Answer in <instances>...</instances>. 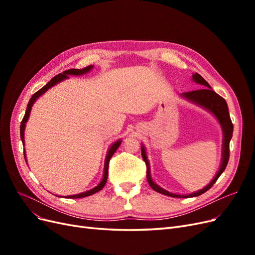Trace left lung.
<instances>
[{"label": "left lung", "mask_w": 255, "mask_h": 255, "mask_svg": "<svg viewBox=\"0 0 255 255\" xmlns=\"http://www.w3.org/2000/svg\"><path fill=\"white\" fill-rule=\"evenodd\" d=\"M192 81L197 84L202 85V86H205V88L189 91V92H183V94H181V97L191 103L202 107V109L206 110L207 112H210L211 114H213L215 116L216 119L218 120L219 125L221 127V129H222V134H223L221 165L219 167L218 172L216 173V175L214 176V179L210 182V184H207L204 188L192 192V194H189V195L173 194V192H169L166 189L161 188L152 180L150 163L148 160V156H146L144 145L141 144V155H142V158H143L145 166H146V180H148V183L151 186V188L159 192V194H161V195L169 196L172 198H191V197H198L200 195L204 194V192L210 189L215 184V182L218 180V177L221 175V173L225 171V169H226V167L228 165V161H229V156H230V140L233 135V123H232V121H231V118H230L229 109H228V104L226 102V100L222 97H220L219 95L216 94V92L212 89V87L210 86V84H208L199 73L192 74Z\"/></svg>", "instance_id": "8db88e82"}]
</instances>
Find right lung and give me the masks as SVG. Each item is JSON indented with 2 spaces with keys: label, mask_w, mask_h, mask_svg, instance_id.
I'll list each match as a JSON object with an SVG mask.
<instances>
[{
  "label": "right lung",
  "mask_w": 255,
  "mask_h": 255,
  "mask_svg": "<svg viewBox=\"0 0 255 255\" xmlns=\"http://www.w3.org/2000/svg\"><path fill=\"white\" fill-rule=\"evenodd\" d=\"M94 68V66H88L86 68L84 69H69V70H66L64 71L63 73H59L58 75L54 76V78L45 85V86H43L41 89L38 90L37 92H35V94L32 96V98L29 99V102L27 104V107H26V112H25V115L24 117H23L22 119V122H21V126H20V136H21V140H22V143L23 145H24V130H25V126H26V122L29 118V114H30V111H32V107L34 105V103L36 102V100L41 97L44 92H47L50 88H52L53 86H55L56 84L63 82L64 80H67L69 78V75H83V74H86L88 73L91 69ZM122 140L121 139H118L117 141H115L111 146L109 151H107V154H106V157H105V163H104V172H103V177L101 182H100L97 186L95 188H92L90 190H87L85 192H81V194H78V195H73V196H67L66 198H70V199H78V198H84V197H88V196H91L96 194V192L101 190L104 185L106 184V181H107V174H109V165H110V160L112 158V156L114 155V153L116 152V150H117L119 148V145L121 144ZM24 158H25V161H26V155H25V150H24Z\"/></svg>",
  "instance_id": "obj_1"
}]
</instances>
